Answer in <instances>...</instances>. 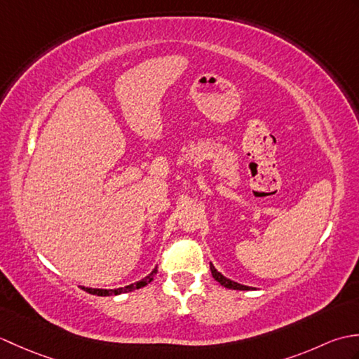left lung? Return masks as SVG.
Returning a JSON list of instances; mask_svg holds the SVG:
<instances>
[{
  "label": "left lung",
  "mask_w": 359,
  "mask_h": 359,
  "mask_svg": "<svg viewBox=\"0 0 359 359\" xmlns=\"http://www.w3.org/2000/svg\"><path fill=\"white\" fill-rule=\"evenodd\" d=\"M210 270H211L212 278H215V279L219 282V284L224 285L225 288H230V290H251V287L238 284V282H234V280H231V279L225 278L222 273H219V271L215 269V265H212V264H210Z\"/></svg>",
  "instance_id": "1"
}]
</instances>
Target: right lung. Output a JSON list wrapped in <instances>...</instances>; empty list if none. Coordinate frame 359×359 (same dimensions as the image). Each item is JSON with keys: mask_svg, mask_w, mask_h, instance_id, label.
<instances>
[{"mask_svg": "<svg viewBox=\"0 0 359 359\" xmlns=\"http://www.w3.org/2000/svg\"><path fill=\"white\" fill-rule=\"evenodd\" d=\"M157 273V266L154 270H152L147 278H143L140 280L134 282V284H129L126 287H120V288H114V290H106V288H89V287H81L85 292L90 293V294H97V296H117L121 293H128V292H133V290H139L144 285H148L149 282L154 279V274Z\"/></svg>", "mask_w": 359, "mask_h": 359, "instance_id": "1", "label": "right lung"}]
</instances>
